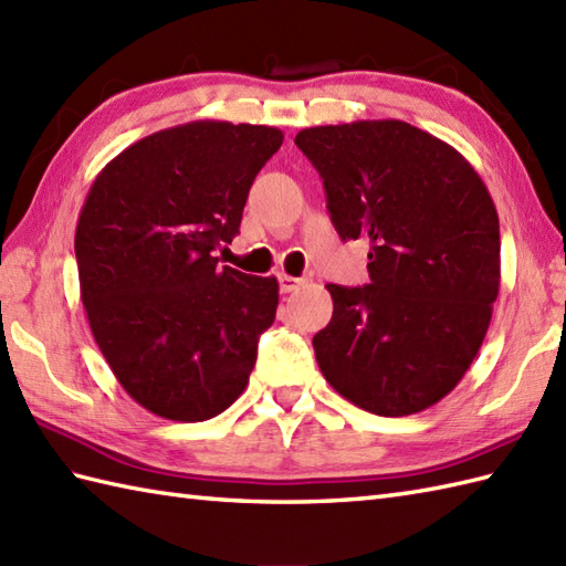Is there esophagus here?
I'll return each instance as SVG.
<instances>
[{
  "instance_id": "obj_1",
  "label": "esophagus",
  "mask_w": 566,
  "mask_h": 566,
  "mask_svg": "<svg viewBox=\"0 0 566 566\" xmlns=\"http://www.w3.org/2000/svg\"><path fill=\"white\" fill-rule=\"evenodd\" d=\"M298 284H302V280H296V276H292V274H280V290H282L284 294L294 292Z\"/></svg>"
}]
</instances>
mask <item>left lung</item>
Instances as JSON below:
<instances>
[{
  "label": "left lung",
  "mask_w": 566,
  "mask_h": 566,
  "mask_svg": "<svg viewBox=\"0 0 566 566\" xmlns=\"http://www.w3.org/2000/svg\"><path fill=\"white\" fill-rule=\"evenodd\" d=\"M294 143L326 187L343 240H369V284H326L333 318L314 335L323 377L377 416L448 396L491 323L501 284L499 213L448 143L399 118L314 126Z\"/></svg>",
  "instance_id": "left-lung-1"
}]
</instances>
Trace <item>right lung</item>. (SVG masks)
Segmentation results:
<instances>
[{
	"label": "right lung",
	"mask_w": 566,
	"mask_h": 566,
	"mask_svg": "<svg viewBox=\"0 0 566 566\" xmlns=\"http://www.w3.org/2000/svg\"><path fill=\"white\" fill-rule=\"evenodd\" d=\"M274 126L191 122L106 163L75 231L80 296L94 340L146 411L199 423L245 391L280 284L219 268L252 179L280 150Z\"/></svg>",
	"instance_id": "1"
}]
</instances>
